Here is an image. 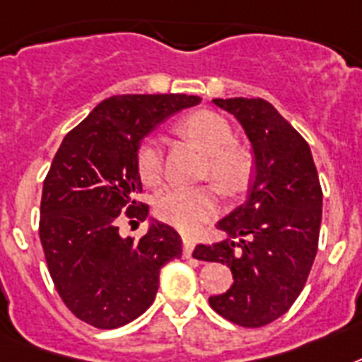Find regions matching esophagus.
Returning a JSON list of instances; mask_svg holds the SVG:
<instances>
[{
    "mask_svg": "<svg viewBox=\"0 0 362 362\" xmlns=\"http://www.w3.org/2000/svg\"><path fill=\"white\" fill-rule=\"evenodd\" d=\"M194 247H196V242H194V238H183V257L185 259H190V257H192Z\"/></svg>",
    "mask_w": 362,
    "mask_h": 362,
    "instance_id": "esophagus-1",
    "label": "esophagus"
}]
</instances>
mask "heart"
<instances>
[{
    "label": "heart",
    "mask_w": 362,
    "mask_h": 362,
    "mask_svg": "<svg viewBox=\"0 0 362 362\" xmlns=\"http://www.w3.org/2000/svg\"><path fill=\"white\" fill-rule=\"evenodd\" d=\"M175 133L198 146L207 153L205 175L214 179L223 192L237 196L252 179V157L242 146L233 142V129L223 116L213 110H196L175 124ZM136 170L140 179L149 187L163 179V149L148 140L139 148ZM220 194L214 185L199 187H168L155 203L160 220L174 223L179 229L192 231L216 214Z\"/></svg>",
    "instance_id": "b5f03b06"
}]
</instances>
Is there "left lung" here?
Returning a JSON list of instances; mask_svg holds the SVG:
<instances>
[{
    "instance_id": "obj_1",
    "label": "left lung",
    "mask_w": 362,
    "mask_h": 362,
    "mask_svg": "<svg viewBox=\"0 0 362 362\" xmlns=\"http://www.w3.org/2000/svg\"><path fill=\"white\" fill-rule=\"evenodd\" d=\"M246 131L255 155L250 196L216 228L228 235L198 244L194 257L228 264L233 285L209 303L226 320L262 327L283 316L303 291L318 252L322 187L310 148L261 98L213 100Z\"/></svg>"
}]
</instances>
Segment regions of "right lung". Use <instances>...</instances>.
<instances>
[{
    "instance_id": "add662e5",
    "label": "right lung",
    "mask_w": 362,
    "mask_h": 362,
    "mask_svg": "<svg viewBox=\"0 0 362 362\" xmlns=\"http://www.w3.org/2000/svg\"><path fill=\"white\" fill-rule=\"evenodd\" d=\"M187 94L112 95L64 136L44 179L40 242L64 305L98 329L139 318L155 300L160 268L181 257V237L151 222L122 237L120 222H144L136 153L168 116L199 103Z\"/></svg>"
}]
</instances>
